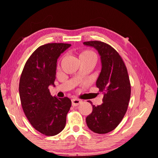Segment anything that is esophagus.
<instances>
[{"instance_id": "esophagus-1", "label": "esophagus", "mask_w": 158, "mask_h": 158, "mask_svg": "<svg viewBox=\"0 0 158 158\" xmlns=\"http://www.w3.org/2000/svg\"><path fill=\"white\" fill-rule=\"evenodd\" d=\"M81 102H82V101L81 100H79V99H77V98H74L72 100V105H73V106H78Z\"/></svg>"}]
</instances>
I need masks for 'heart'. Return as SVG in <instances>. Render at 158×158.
<instances>
[{
    "label": "heart",
    "instance_id": "1",
    "mask_svg": "<svg viewBox=\"0 0 158 158\" xmlns=\"http://www.w3.org/2000/svg\"><path fill=\"white\" fill-rule=\"evenodd\" d=\"M80 56H96L95 54L93 52H90V51L86 50L84 51L81 53V54Z\"/></svg>",
    "mask_w": 158,
    "mask_h": 158
}]
</instances>
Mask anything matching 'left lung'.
<instances>
[{
  "label": "left lung",
  "mask_w": 158,
  "mask_h": 158,
  "mask_svg": "<svg viewBox=\"0 0 158 158\" xmlns=\"http://www.w3.org/2000/svg\"><path fill=\"white\" fill-rule=\"evenodd\" d=\"M84 44L94 47L100 56L102 69L96 86L104 93L102 104L92 105L93 111L85 121L93 132L106 134L119 125L126 113L131 94L130 79L121 56L110 45L100 41L84 42Z\"/></svg>",
  "instance_id": "obj_1"
}]
</instances>
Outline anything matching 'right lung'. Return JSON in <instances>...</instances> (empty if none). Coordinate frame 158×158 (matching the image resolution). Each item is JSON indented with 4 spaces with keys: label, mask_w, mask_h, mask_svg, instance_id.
Returning a JSON list of instances; mask_svg holds the SVG:
<instances>
[{
    "label": "right lung",
    "mask_w": 158,
    "mask_h": 158,
    "mask_svg": "<svg viewBox=\"0 0 158 158\" xmlns=\"http://www.w3.org/2000/svg\"><path fill=\"white\" fill-rule=\"evenodd\" d=\"M71 46L69 44L49 43L32 53L21 73L19 91L21 106L30 123L47 136L62 131L71 107L68 98L51 95L49 85H54L57 60Z\"/></svg>",
    "instance_id": "add662e5"
}]
</instances>
